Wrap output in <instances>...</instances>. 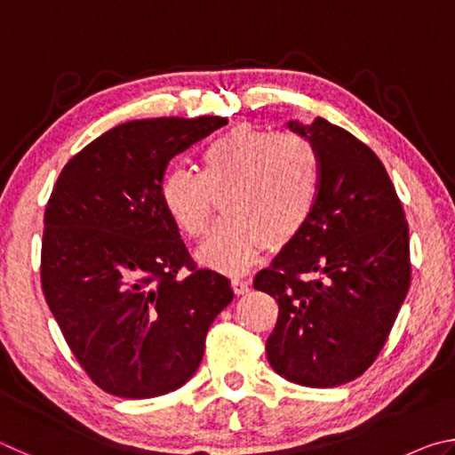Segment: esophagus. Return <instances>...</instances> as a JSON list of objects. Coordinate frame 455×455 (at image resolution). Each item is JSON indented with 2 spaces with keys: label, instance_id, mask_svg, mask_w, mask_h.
Instances as JSON below:
<instances>
[{
  "label": "esophagus",
  "instance_id": "obj_1",
  "mask_svg": "<svg viewBox=\"0 0 455 455\" xmlns=\"http://www.w3.org/2000/svg\"><path fill=\"white\" fill-rule=\"evenodd\" d=\"M230 284H233V289H235L236 295H244V292H249V289H251L249 281L241 279V276H235V279L230 281Z\"/></svg>",
  "mask_w": 455,
  "mask_h": 455
}]
</instances>
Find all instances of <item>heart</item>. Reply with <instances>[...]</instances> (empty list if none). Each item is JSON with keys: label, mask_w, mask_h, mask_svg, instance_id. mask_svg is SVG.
Instances as JSON below:
<instances>
[{"label": "heart", "mask_w": 455, "mask_h": 455, "mask_svg": "<svg viewBox=\"0 0 455 455\" xmlns=\"http://www.w3.org/2000/svg\"><path fill=\"white\" fill-rule=\"evenodd\" d=\"M321 188V160L315 146L297 134L235 126L200 154V172L168 168L160 200L168 217L190 238L211 225L217 198L225 220L200 244L206 267L243 273L267 246L283 249L311 220Z\"/></svg>", "instance_id": "heart-1"}]
</instances>
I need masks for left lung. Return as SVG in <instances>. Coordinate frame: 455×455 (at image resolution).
<instances>
[{"mask_svg": "<svg viewBox=\"0 0 455 455\" xmlns=\"http://www.w3.org/2000/svg\"><path fill=\"white\" fill-rule=\"evenodd\" d=\"M321 160L315 212L252 284L279 303L267 339L276 373L305 387H337L379 355L410 289V228L371 148L323 118L291 120Z\"/></svg>", "mask_w": 455, "mask_h": 455, "instance_id": "obj_1", "label": "left lung"}]
</instances>
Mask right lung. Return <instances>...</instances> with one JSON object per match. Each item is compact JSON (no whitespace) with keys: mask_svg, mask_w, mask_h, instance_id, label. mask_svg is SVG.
Masks as SVG:
<instances>
[{"mask_svg":"<svg viewBox=\"0 0 455 455\" xmlns=\"http://www.w3.org/2000/svg\"><path fill=\"white\" fill-rule=\"evenodd\" d=\"M227 118H150L108 130L60 172L44 214L42 289L100 389L128 399L182 387L235 292L198 268L160 200L176 154Z\"/></svg>","mask_w":455,"mask_h":455,"instance_id":"right-lung-1","label":"right lung"}]
</instances>
